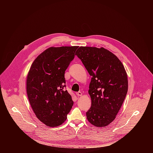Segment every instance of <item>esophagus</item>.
<instances>
[{"label":"esophagus","mask_w":153,"mask_h":153,"mask_svg":"<svg viewBox=\"0 0 153 153\" xmlns=\"http://www.w3.org/2000/svg\"><path fill=\"white\" fill-rule=\"evenodd\" d=\"M76 95H77L78 97H79V96H82V93L80 91H79V92L76 93Z\"/></svg>","instance_id":"obj_1"}]
</instances>
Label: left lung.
<instances>
[{
    "label": "left lung",
    "instance_id": "8db88e82",
    "mask_svg": "<svg viewBox=\"0 0 153 153\" xmlns=\"http://www.w3.org/2000/svg\"><path fill=\"white\" fill-rule=\"evenodd\" d=\"M76 55L92 77L88 90L91 106L86 113V118L95 126H106L115 119L127 94L128 77L123 65L103 47H80Z\"/></svg>",
    "mask_w": 153,
    "mask_h": 153
}]
</instances>
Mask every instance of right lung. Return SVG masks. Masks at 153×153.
Wrapping results in <instances>:
<instances>
[{
    "mask_svg": "<svg viewBox=\"0 0 153 153\" xmlns=\"http://www.w3.org/2000/svg\"><path fill=\"white\" fill-rule=\"evenodd\" d=\"M78 46L50 47L34 60L27 77V93L37 118L50 127L67 119L73 105L65 86V71Z\"/></svg>",
    "mask_w": 153,
    "mask_h": 153,
    "instance_id": "right-lung-1",
    "label": "right lung"
}]
</instances>
